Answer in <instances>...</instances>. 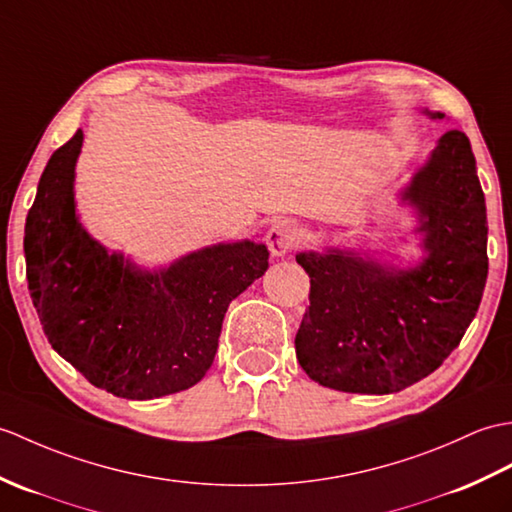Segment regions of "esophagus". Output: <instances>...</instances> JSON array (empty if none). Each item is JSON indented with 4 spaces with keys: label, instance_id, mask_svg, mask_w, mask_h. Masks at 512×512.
<instances>
[{
    "label": "esophagus",
    "instance_id": "obj_1",
    "mask_svg": "<svg viewBox=\"0 0 512 512\" xmlns=\"http://www.w3.org/2000/svg\"><path fill=\"white\" fill-rule=\"evenodd\" d=\"M299 235H301V229L296 227L292 220H279L272 224L266 235L272 257H283L288 253L290 248H294L296 242H299Z\"/></svg>",
    "mask_w": 512,
    "mask_h": 512
}]
</instances>
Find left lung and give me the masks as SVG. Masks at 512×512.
Segmentation results:
<instances>
[{
  "label": "left lung",
  "instance_id": "1",
  "mask_svg": "<svg viewBox=\"0 0 512 512\" xmlns=\"http://www.w3.org/2000/svg\"><path fill=\"white\" fill-rule=\"evenodd\" d=\"M399 198L419 222L423 257L414 266L340 246L296 255L312 285L296 360L320 386L390 395L417 384L458 347L478 312L489 227L469 137L447 130Z\"/></svg>",
  "mask_w": 512,
  "mask_h": 512
}]
</instances>
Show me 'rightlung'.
Masks as SVG:
<instances>
[{
  "mask_svg": "<svg viewBox=\"0 0 512 512\" xmlns=\"http://www.w3.org/2000/svg\"><path fill=\"white\" fill-rule=\"evenodd\" d=\"M78 128L58 148L26 218V277L52 349L115 397L157 399L198 384L229 303L268 270L266 244H211L141 268L82 227L74 181Z\"/></svg>",
  "mask_w": 512,
  "mask_h": 512,
  "instance_id": "obj_1",
  "label": "right lung"
}]
</instances>
